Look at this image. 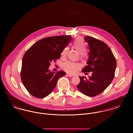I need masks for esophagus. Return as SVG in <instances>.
<instances>
[{"label": "esophagus", "instance_id": "obj_1", "mask_svg": "<svg viewBox=\"0 0 133 133\" xmlns=\"http://www.w3.org/2000/svg\"><path fill=\"white\" fill-rule=\"evenodd\" d=\"M66 76H68V77H72V76H73L74 75H72V74H70L67 73V74H66Z\"/></svg>", "mask_w": 133, "mask_h": 133}]
</instances>
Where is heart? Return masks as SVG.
I'll use <instances>...</instances> for the list:
<instances>
[{
	"instance_id": "heart-1",
	"label": "heart",
	"mask_w": 133,
	"mask_h": 133,
	"mask_svg": "<svg viewBox=\"0 0 133 133\" xmlns=\"http://www.w3.org/2000/svg\"><path fill=\"white\" fill-rule=\"evenodd\" d=\"M74 48L80 54L81 57H85L86 56V53L85 51L86 50V46L84 40L81 37L76 38L73 43ZM68 48L67 47L64 48L62 50L61 55L62 56H65L66 55ZM80 68V65L78 63L74 62L67 61L63 64V69L66 72L74 74Z\"/></svg>"
}]
</instances>
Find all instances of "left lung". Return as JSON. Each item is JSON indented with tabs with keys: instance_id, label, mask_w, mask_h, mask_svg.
<instances>
[{
	"instance_id": "obj_1",
	"label": "left lung",
	"mask_w": 133,
	"mask_h": 133,
	"mask_svg": "<svg viewBox=\"0 0 133 133\" xmlns=\"http://www.w3.org/2000/svg\"><path fill=\"white\" fill-rule=\"evenodd\" d=\"M84 40L90 51L88 65L82 72H92V75L88 78L79 76L80 82L77 88L83 94L94 97L103 92L112 82L117 63L111 49L104 42L89 36Z\"/></svg>"
}]
</instances>
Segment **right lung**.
<instances>
[{
  "label": "right lung",
  "mask_w": 133,
  "mask_h": 133,
  "mask_svg": "<svg viewBox=\"0 0 133 133\" xmlns=\"http://www.w3.org/2000/svg\"><path fill=\"white\" fill-rule=\"evenodd\" d=\"M72 38L71 35L43 38L25 52L22 61L21 78L30 94L38 98L46 97L55 88L58 79L66 74L63 71L54 72L49 68L52 61L60 58Z\"/></svg>",
  "instance_id": "obj_1"
}]
</instances>
